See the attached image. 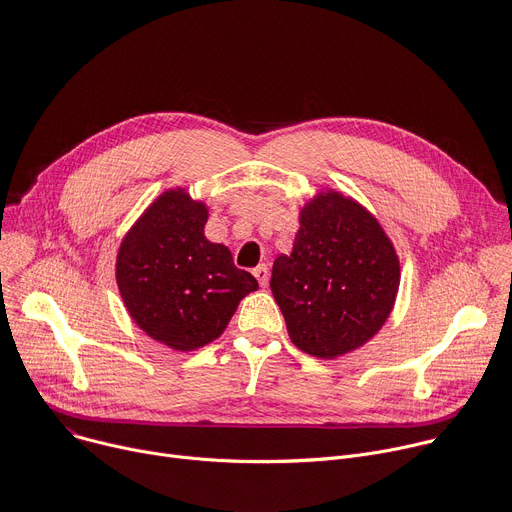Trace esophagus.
Instances as JSON below:
<instances>
[{
    "mask_svg": "<svg viewBox=\"0 0 512 512\" xmlns=\"http://www.w3.org/2000/svg\"><path fill=\"white\" fill-rule=\"evenodd\" d=\"M253 275L257 277V282L265 288L267 282H269V267H267L265 263H261V265H257V267L253 269Z\"/></svg>",
    "mask_w": 512,
    "mask_h": 512,
    "instance_id": "34e87169",
    "label": "esophagus"
}]
</instances>
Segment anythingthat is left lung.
Instances as JSON below:
<instances>
[{
	"label": "left lung",
	"mask_w": 512,
	"mask_h": 512,
	"mask_svg": "<svg viewBox=\"0 0 512 512\" xmlns=\"http://www.w3.org/2000/svg\"><path fill=\"white\" fill-rule=\"evenodd\" d=\"M269 286L292 343L335 359L384 327L400 286V261L374 216L327 190L300 210L294 249L273 261Z\"/></svg>",
	"instance_id": "8db88e82"
}]
</instances>
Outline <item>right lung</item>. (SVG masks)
<instances>
[{
	"label": "right lung",
	"instance_id": "obj_1",
	"mask_svg": "<svg viewBox=\"0 0 512 512\" xmlns=\"http://www.w3.org/2000/svg\"><path fill=\"white\" fill-rule=\"evenodd\" d=\"M208 208L177 188L161 194L126 232L116 282L132 320L151 339L194 351L218 339L255 277L228 247L204 237Z\"/></svg>",
	"mask_w": 512,
	"mask_h": 512
}]
</instances>
